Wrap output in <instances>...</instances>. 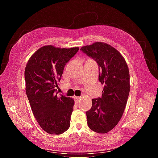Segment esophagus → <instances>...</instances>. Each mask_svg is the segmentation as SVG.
<instances>
[{"label": "esophagus", "mask_w": 158, "mask_h": 158, "mask_svg": "<svg viewBox=\"0 0 158 158\" xmlns=\"http://www.w3.org/2000/svg\"><path fill=\"white\" fill-rule=\"evenodd\" d=\"M74 99L75 103H78L79 102L81 98H80V97H76V96H75V97L74 98Z\"/></svg>", "instance_id": "esophagus-1"}]
</instances>
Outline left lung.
<instances>
[{"instance_id":"obj_1","label":"left lung","mask_w":158,"mask_h":158,"mask_svg":"<svg viewBox=\"0 0 158 158\" xmlns=\"http://www.w3.org/2000/svg\"><path fill=\"white\" fill-rule=\"evenodd\" d=\"M99 67V80L104 85L102 98L92 99L86 112L88 125L93 131L105 134L121 120L130 92V74L127 64L115 48L103 42L81 47Z\"/></svg>"}]
</instances>
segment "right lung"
<instances>
[{
  "instance_id": "1",
  "label": "right lung",
  "mask_w": 158,
  "mask_h": 158,
  "mask_svg": "<svg viewBox=\"0 0 158 158\" xmlns=\"http://www.w3.org/2000/svg\"><path fill=\"white\" fill-rule=\"evenodd\" d=\"M79 47L59 48L45 45L37 50L25 69L26 92L37 123L47 133L60 135L70 127L74 101L59 96L58 86L66 64Z\"/></svg>"
}]
</instances>
